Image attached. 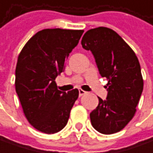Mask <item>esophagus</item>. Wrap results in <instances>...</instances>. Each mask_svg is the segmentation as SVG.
Wrapping results in <instances>:
<instances>
[{"label":"esophagus","instance_id":"1","mask_svg":"<svg viewBox=\"0 0 153 153\" xmlns=\"http://www.w3.org/2000/svg\"><path fill=\"white\" fill-rule=\"evenodd\" d=\"M85 94H86L85 91H84V90L80 89V90H79V96L81 97V96H83V95H85Z\"/></svg>","mask_w":153,"mask_h":153}]
</instances>
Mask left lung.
Returning <instances> with one entry per match:
<instances>
[{
	"label": "left lung",
	"instance_id": "1",
	"mask_svg": "<svg viewBox=\"0 0 153 153\" xmlns=\"http://www.w3.org/2000/svg\"><path fill=\"white\" fill-rule=\"evenodd\" d=\"M82 47L90 50L102 77L108 83L106 100L90 114L92 127L100 133L119 132L135 115L143 88L138 59L123 38L112 29L98 27L87 30Z\"/></svg>",
	"mask_w": 153,
	"mask_h": 153
}]
</instances>
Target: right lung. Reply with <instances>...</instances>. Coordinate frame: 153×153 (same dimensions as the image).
Masks as SVG:
<instances>
[{"label":"right lung","instance_id":"obj_1","mask_svg":"<svg viewBox=\"0 0 153 153\" xmlns=\"http://www.w3.org/2000/svg\"><path fill=\"white\" fill-rule=\"evenodd\" d=\"M83 30L45 29L32 36L20 52L16 68V91L28 122L39 131L62 130L79 91H62L55 78L76 47Z\"/></svg>","mask_w":153,"mask_h":153}]
</instances>
